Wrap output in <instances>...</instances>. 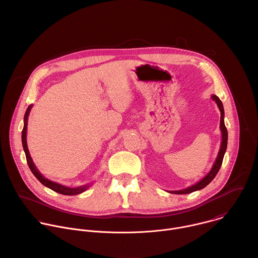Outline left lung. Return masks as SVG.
<instances>
[{
  "instance_id": "obj_1",
  "label": "left lung",
  "mask_w": 258,
  "mask_h": 258,
  "mask_svg": "<svg viewBox=\"0 0 258 258\" xmlns=\"http://www.w3.org/2000/svg\"><path fill=\"white\" fill-rule=\"evenodd\" d=\"M212 99L214 101H216L219 109L221 111V123H220V128H221V147H220V151L218 153V156H217V159L211 169V171L203 178L201 179L198 183H196L190 186H187L185 188L183 189H179V190H167L168 192L170 194H176V195H185V194H190L192 191H196V190H199V189H202L204 188L205 186H207L208 184H210L214 179L215 177L217 176L218 172L220 171L221 169V163H222V160H223V156H224V153L226 151V147H227V130L225 128V125H224V110H223V105L221 103V99L213 94L212 95Z\"/></svg>"
}]
</instances>
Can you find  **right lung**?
<instances>
[{"mask_svg":"<svg viewBox=\"0 0 258 258\" xmlns=\"http://www.w3.org/2000/svg\"><path fill=\"white\" fill-rule=\"evenodd\" d=\"M33 105L31 104L28 109L26 111V114H25V117H24V128H23V132H22V143H23V148H24V151H25V154H26V158H27V162H28V165L32 171V173L35 175V177L37 178V180L43 184L45 185L46 187L58 192V194H61V195H66V196H74V195H78V194H81L83 191H85L90 185L92 184H83V185H80V186H77V187H70V186H67V185H63V184H58V183H55V182H52L46 178L43 177V175H41V173L37 170L31 155H30V152H29V149H28V144H27V128H28V118H29V115H30V111L32 109Z\"/></svg>","mask_w":258,"mask_h":258,"instance_id":"add662e5","label":"right lung"}]
</instances>
